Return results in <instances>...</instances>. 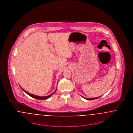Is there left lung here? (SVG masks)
Returning a JSON list of instances; mask_svg holds the SVG:
<instances>
[{"mask_svg": "<svg viewBox=\"0 0 133 133\" xmlns=\"http://www.w3.org/2000/svg\"><path fill=\"white\" fill-rule=\"evenodd\" d=\"M83 98H84V99H87V100H93V99H97V98H99L100 97H95V98H85V97H82Z\"/></svg>", "mask_w": 133, "mask_h": 133, "instance_id": "8db88e82", "label": "left lung"}]
</instances>
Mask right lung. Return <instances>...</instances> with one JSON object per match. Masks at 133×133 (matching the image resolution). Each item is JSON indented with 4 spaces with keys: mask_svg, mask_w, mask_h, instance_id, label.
<instances>
[{
    "mask_svg": "<svg viewBox=\"0 0 133 133\" xmlns=\"http://www.w3.org/2000/svg\"><path fill=\"white\" fill-rule=\"evenodd\" d=\"M21 89L23 90V91H24L26 93H27L28 95H29V96H30L31 97H33V98L37 99H40V100H44V99H48V98L52 96V95L54 93L56 92V90H57V89H56V90H55L54 92L52 93L51 94H50V95H48V96H37V95H33V94H31V93H28V92L26 91L25 90H24L22 87H21Z\"/></svg>",
    "mask_w": 133,
    "mask_h": 133,
    "instance_id": "right-lung-1",
    "label": "right lung"
}]
</instances>
